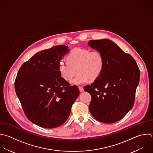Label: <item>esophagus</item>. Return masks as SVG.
I'll return each mask as SVG.
<instances>
[{"mask_svg":"<svg viewBox=\"0 0 153 153\" xmlns=\"http://www.w3.org/2000/svg\"><path fill=\"white\" fill-rule=\"evenodd\" d=\"M79 89L80 92H83V91H84V88H83L82 87H79Z\"/></svg>","mask_w":153,"mask_h":153,"instance_id":"obj_1","label":"esophagus"}]
</instances>
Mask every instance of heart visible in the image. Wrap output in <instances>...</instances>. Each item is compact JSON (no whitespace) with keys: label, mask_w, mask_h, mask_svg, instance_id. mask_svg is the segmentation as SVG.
Instances as JSON below:
<instances>
[{"label":"heart","mask_w":153,"mask_h":153,"mask_svg":"<svg viewBox=\"0 0 153 153\" xmlns=\"http://www.w3.org/2000/svg\"><path fill=\"white\" fill-rule=\"evenodd\" d=\"M68 60H60L58 70L61 76L66 81H70L75 75L76 69L78 74L71 83L74 85H82L90 78L95 79L103 71L105 60L101 52L88 49L75 48L69 53Z\"/></svg>","instance_id":"b5f03b06"}]
</instances>
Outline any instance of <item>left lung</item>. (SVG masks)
I'll return each mask as SVG.
<instances>
[{
    "label": "left lung",
    "instance_id": "1",
    "mask_svg": "<svg viewBox=\"0 0 153 153\" xmlns=\"http://www.w3.org/2000/svg\"><path fill=\"white\" fill-rule=\"evenodd\" d=\"M88 45L103 56L105 66L100 75L84 87L91 96L92 116L105 123L123 118L133 108L140 71L131 56L108 39L91 40Z\"/></svg>",
    "mask_w": 153,
    "mask_h": 153
}]
</instances>
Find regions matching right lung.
I'll return each mask as SVG.
<instances>
[{
	"mask_svg": "<svg viewBox=\"0 0 153 153\" xmlns=\"http://www.w3.org/2000/svg\"><path fill=\"white\" fill-rule=\"evenodd\" d=\"M57 45L36 53L20 68L15 90L27 118L44 128H53L68 118L72 106L79 94L60 75L59 61L69 52Z\"/></svg>",
	"mask_w": 153,
	"mask_h": 153,
	"instance_id": "add662e5",
	"label": "right lung"
}]
</instances>
